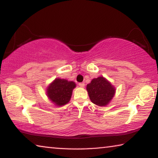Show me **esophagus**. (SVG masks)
Instances as JSON below:
<instances>
[{
	"label": "esophagus",
	"instance_id": "34e87169",
	"mask_svg": "<svg viewBox=\"0 0 158 158\" xmlns=\"http://www.w3.org/2000/svg\"><path fill=\"white\" fill-rule=\"evenodd\" d=\"M79 85L80 87L84 88V85H85V84H84V83H79Z\"/></svg>",
	"mask_w": 158,
	"mask_h": 158
}]
</instances>
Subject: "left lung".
<instances>
[{"label": "left lung", "mask_w": 158, "mask_h": 158, "mask_svg": "<svg viewBox=\"0 0 158 158\" xmlns=\"http://www.w3.org/2000/svg\"><path fill=\"white\" fill-rule=\"evenodd\" d=\"M86 90L92 102L100 106L107 105L116 93L114 85L103 77L93 79L87 85Z\"/></svg>", "instance_id": "1"}]
</instances>
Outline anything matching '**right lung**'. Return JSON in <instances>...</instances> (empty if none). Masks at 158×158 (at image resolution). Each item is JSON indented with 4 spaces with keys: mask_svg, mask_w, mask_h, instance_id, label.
Listing matches in <instances>:
<instances>
[{
    "mask_svg": "<svg viewBox=\"0 0 158 158\" xmlns=\"http://www.w3.org/2000/svg\"><path fill=\"white\" fill-rule=\"evenodd\" d=\"M76 87L74 81L64 79H55L47 89V95L55 105L61 106L70 100L73 90Z\"/></svg>",
    "mask_w": 158,
    "mask_h": 158,
    "instance_id": "obj_1",
    "label": "right lung"
}]
</instances>
